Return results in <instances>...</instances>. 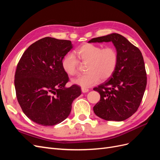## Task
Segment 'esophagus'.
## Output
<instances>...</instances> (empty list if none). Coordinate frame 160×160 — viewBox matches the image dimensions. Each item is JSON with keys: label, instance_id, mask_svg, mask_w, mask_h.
I'll return each mask as SVG.
<instances>
[{"label": "esophagus", "instance_id": "esophagus-1", "mask_svg": "<svg viewBox=\"0 0 160 160\" xmlns=\"http://www.w3.org/2000/svg\"><path fill=\"white\" fill-rule=\"evenodd\" d=\"M81 91H82V92H83V93H87V92H88L89 90L88 89H87V88H81Z\"/></svg>", "mask_w": 160, "mask_h": 160}]
</instances>
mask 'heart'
Here are the masks:
<instances>
[{"instance_id": "obj_1", "label": "heart", "mask_w": 160, "mask_h": 160, "mask_svg": "<svg viewBox=\"0 0 160 160\" xmlns=\"http://www.w3.org/2000/svg\"><path fill=\"white\" fill-rule=\"evenodd\" d=\"M75 54L83 63H88V72L72 79V83L87 88L98 83L100 79L107 80L112 76L118 62V54L113 47L103 48L99 45L86 43L77 48ZM71 52L66 55L62 61V69L69 75L77 73L79 61Z\"/></svg>"}]
</instances>
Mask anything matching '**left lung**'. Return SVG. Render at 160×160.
<instances>
[{
  "instance_id": "obj_1",
  "label": "left lung",
  "mask_w": 160,
  "mask_h": 160,
  "mask_svg": "<svg viewBox=\"0 0 160 160\" xmlns=\"http://www.w3.org/2000/svg\"><path fill=\"white\" fill-rule=\"evenodd\" d=\"M112 42L118 62L112 76L93 90L100 101L93 107L97 116L107 121L122 122L136 112L147 85L143 58L140 50L118 33L93 38L88 42Z\"/></svg>"
}]
</instances>
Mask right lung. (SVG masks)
Masks as SVG:
<instances>
[{
	"label": "right lung",
	"instance_id": "1",
	"mask_svg": "<svg viewBox=\"0 0 160 160\" xmlns=\"http://www.w3.org/2000/svg\"><path fill=\"white\" fill-rule=\"evenodd\" d=\"M72 48L70 41L48 37L32 43L22 54L14 87L23 113L32 122L44 126L60 123L81 94L78 85L65 87L69 77L61 62Z\"/></svg>",
	"mask_w": 160,
	"mask_h": 160
}]
</instances>
